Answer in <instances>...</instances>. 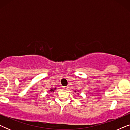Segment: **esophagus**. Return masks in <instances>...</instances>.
<instances>
[{
    "instance_id": "1",
    "label": "esophagus",
    "mask_w": 130,
    "mask_h": 130,
    "mask_svg": "<svg viewBox=\"0 0 130 130\" xmlns=\"http://www.w3.org/2000/svg\"><path fill=\"white\" fill-rule=\"evenodd\" d=\"M69 87L68 86H63V89H64L65 90H67V89H68Z\"/></svg>"
}]
</instances>
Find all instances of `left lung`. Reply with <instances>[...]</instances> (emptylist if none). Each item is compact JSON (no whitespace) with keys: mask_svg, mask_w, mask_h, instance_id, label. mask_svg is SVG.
<instances>
[{"mask_svg":"<svg viewBox=\"0 0 130 130\" xmlns=\"http://www.w3.org/2000/svg\"><path fill=\"white\" fill-rule=\"evenodd\" d=\"M74 92H75V93H76V92H76V91H74ZM77 94H79V93H78V92H77Z\"/></svg>","mask_w":130,"mask_h":130,"instance_id":"1","label":"left lung"}]
</instances>
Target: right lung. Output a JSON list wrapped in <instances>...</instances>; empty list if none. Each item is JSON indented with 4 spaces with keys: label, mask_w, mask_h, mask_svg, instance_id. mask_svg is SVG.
<instances>
[{
    "label": "right lung",
    "mask_w": 130,
    "mask_h": 130,
    "mask_svg": "<svg viewBox=\"0 0 130 130\" xmlns=\"http://www.w3.org/2000/svg\"><path fill=\"white\" fill-rule=\"evenodd\" d=\"M56 89V88H51L50 90V92H54V90Z\"/></svg>",
    "instance_id": "add662e5"
}]
</instances>
